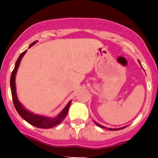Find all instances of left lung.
Segmentation results:
<instances>
[{
	"label": "left lung",
	"mask_w": 158,
	"mask_h": 158,
	"mask_svg": "<svg viewBox=\"0 0 158 158\" xmlns=\"http://www.w3.org/2000/svg\"><path fill=\"white\" fill-rule=\"evenodd\" d=\"M140 65H141V64H140ZM94 123H96V124L97 125L98 127H99L105 128V129L110 130V131H119V130H122V129H123V128L126 127H127V126H126V127H120V128H106V127H103V126H102V125H100V124H99V123H96V122H95V121H94Z\"/></svg>",
	"instance_id": "1"
}]
</instances>
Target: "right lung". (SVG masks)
<instances>
[{
  "label": "right lung",
  "instance_id": "1",
  "mask_svg": "<svg viewBox=\"0 0 158 158\" xmlns=\"http://www.w3.org/2000/svg\"><path fill=\"white\" fill-rule=\"evenodd\" d=\"M37 42V41L32 42L30 45V46L28 48H31L32 45H35ZM27 50L24 52L21 53V55L18 57V60H17L16 63H15V69H14L13 72L11 73V76H10V90H11V95H12V99H13V102L14 105H15V109H16L17 112L18 113V114L21 116V117L24 119L25 121H27V123H30L32 126H35L36 127L38 128H45V129H48V128H52L53 127L56 126V125L59 124L62 120L65 119V117L66 116L67 113H68L69 108V106L71 104L72 100H70L69 102L67 103V105L65 106V108L59 113L55 117H48V116H43V115H38V114H35L32 112L29 111L28 110L25 108L22 104L20 102V101L18 100V96H17V92H16V84H15V76H16L17 72H18V69L19 67L20 63H21V61L22 59L23 56H24V54L26 53Z\"/></svg>",
  "mask_w": 158,
  "mask_h": 158
}]
</instances>
